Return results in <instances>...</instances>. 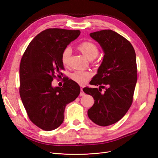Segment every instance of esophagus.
I'll return each mask as SVG.
<instances>
[{
  "mask_svg": "<svg viewBox=\"0 0 158 158\" xmlns=\"http://www.w3.org/2000/svg\"><path fill=\"white\" fill-rule=\"evenodd\" d=\"M84 95H85V93H84V92L83 91V89H82V88H81V89H80V96H84Z\"/></svg>",
  "mask_w": 158,
  "mask_h": 158,
  "instance_id": "1",
  "label": "esophagus"
}]
</instances>
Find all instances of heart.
<instances>
[{
	"label": "heart",
	"mask_w": 158,
	"mask_h": 158,
	"mask_svg": "<svg viewBox=\"0 0 158 158\" xmlns=\"http://www.w3.org/2000/svg\"><path fill=\"white\" fill-rule=\"evenodd\" d=\"M78 49L89 60H93L99 54L98 47L95 44L90 41H84L81 43L77 47ZM71 55V49L67 47L63 50L61 54L60 60L62 63L65 66L69 64ZM92 74L90 72L84 70H77L71 74L70 78L74 82L80 85H85L92 78Z\"/></svg>",
	"instance_id": "b5f03b06"
}]
</instances>
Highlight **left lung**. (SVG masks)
I'll return each mask as SVG.
<instances>
[{"label": "left lung", "mask_w": 158, "mask_h": 158, "mask_svg": "<svg viewBox=\"0 0 158 158\" xmlns=\"http://www.w3.org/2000/svg\"><path fill=\"white\" fill-rule=\"evenodd\" d=\"M89 35L100 44L105 55L98 74L89 82L99 89L86 87L83 91L95 100L88 111L89 118L96 125L106 127L121 120L132 103L137 82L136 53L130 41L113 30ZM102 89H106L103 94Z\"/></svg>", "instance_id": "8db88e82"}]
</instances>
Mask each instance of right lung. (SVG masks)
I'll list each match as a JSON object with an SVG mask.
<instances>
[{"mask_svg": "<svg viewBox=\"0 0 158 158\" xmlns=\"http://www.w3.org/2000/svg\"><path fill=\"white\" fill-rule=\"evenodd\" d=\"M80 34V30L47 29L33 38L22 57L20 98L30 120L42 130L58 128L64 121L66 106L80 94L78 84L69 78L61 88L51 85L63 75L62 52Z\"/></svg>", "mask_w": 158, "mask_h": 158, "instance_id": "add662e5", "label": "right lung"}]
</instances>
